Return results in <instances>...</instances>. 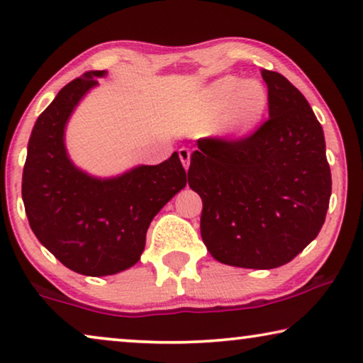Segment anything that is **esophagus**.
Listing matches in <instances>:
<instances>
[{
	"label": "esophagus",
	"mask_w": 363,
	"mask_h": 363,
	"mask_svg": "<svg viewBox=\"0 0 363 363\" xmlns=\"http://www.w3.org/2000/svg\"><path fill=\"white\" fill-rule=\"evenodd\" d=\"M178 157H180V160L183 163V167H185V170H188V167H190L191 152L188 150V148H180V150H178Z\"/></svg>",
	"instance_id": "esophagus-1"
}]
</instances>
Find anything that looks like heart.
I'll return each mask as SVG.
<instances>
[{
    "label": "heart",
    "mask_w": 363,
    "mask_h": 363,
    "mask_svg": "<svg viewBox=\"0 0 363 363\" xmlns=\"http://www.w3.org/2000/svg\"><path fill=\"white\" fill-rule=\"evenodd\" d=\"M267 108V91L257 81H241L226 76L211 82L198 96L188 123L205 128L223 116V128L231 135H242L255 128Z\"/></svg>",
    "instance_id": "obj_1"
}]
</instances>
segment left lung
<instances>
[{
  "label": "left lung",
  "instance_id": "obj_1",
  "mask_svg": "<svg viewBox=\"0 0 363 363\" xmlns=\"http://www.w3.org/2000/svg\"><path fill=\"white\" fill-rule=\"evenodd\" d=\"M261 76L269 118L236 140L200 138L188 168L210 255L250 269L294 259L319 235L332 193L324 132L309 102L282 74Z\"/></svg>",
  "mask_w": 363,
  "mask_h": 363
}]
</instances>
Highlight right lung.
Segmentation results:
<instances>
[{
  "label": "right lung",
  "instance_id": "1",
  "mask_svg": "<svg viewBox=\"0 0 363 363\" xmlns=\"http://www.w3.org/2000/svg\"><path fill=\"white\" fill-rule=\"evenodd\" d=\"M102 76L106 71H89L59 91L34 123L23 170L24 210L34 235L69 269L96 277L140 259L153 216L186 185L177 152L160 165L106 180L69 160L66 122Z\"/></svg>",
  "mask_w": 363,
  "mask_h": 363
}]
</instances>
